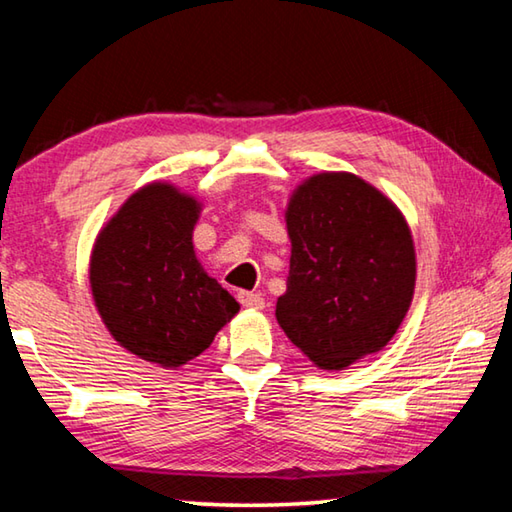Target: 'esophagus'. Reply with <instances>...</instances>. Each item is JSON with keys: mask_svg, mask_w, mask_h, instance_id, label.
Segmentation results:
<instances>
[{"mask_svg": "<svg viewBox=\"0 0 512 512\" xmlns=\"http://www.w3.org/2000/svg\"><path fill=\"white\" fill-rule=\"evenodd\" d=\"M239 302H241V305H244L246 309H253V311L264 309V298L259 296V293L241 291V293H239Z\"/></svg>", "mask_w": 512, "mask_h": 512, "instance_id": "34e87169", "label": "esophagus"}]
</instances>
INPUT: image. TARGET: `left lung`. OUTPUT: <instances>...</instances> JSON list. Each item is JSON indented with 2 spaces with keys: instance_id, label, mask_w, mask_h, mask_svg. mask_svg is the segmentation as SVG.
Wrapping results in <instances>:
<instances>
[{
  "instance_id": "1",
  "label": "left lung",
  "mask_w": 512,
  "mask_h": 512,
  "mask_svg": "<svg viewBox=\"0 0 512 512\" xmlns=\"http://www.w3.org/2000/svg\"><path fill=\"white\" fill-rule=\"evenodd\" d=\"M287 291L275 318L320 370H345L384 350L415 291V244L391 198L350 171H320L284 210Z\"/></svg>"
}]
</instances>
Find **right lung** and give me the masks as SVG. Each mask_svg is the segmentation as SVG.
Instances as JSON below:
<instances>
[{
	"label": "right lung",
	"instance_id": "obj_1",
	"mask_svg": "<svg viewBox=\"0 0 512 512\" xmlns=\"http://www.w3.org/2000/svg\"><path fill=\"white\" fill-rule=\"evenodd\" d=\"M203 203L153 180L103 223L90 255V289L121 348L178 370L210 348L237 316V300L205 273L194 250Z\"/></svg>",
	"mask_w": 512,
	"mask_h": 512
}]
</instances>
